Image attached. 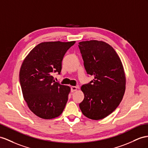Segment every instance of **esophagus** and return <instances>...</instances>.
<instances>
[{
	"instance_id": "1",
	"label": "esophagus",
	"mask_w": 148,
	"mask_h": 148,
	"mask_svg": "<svg viewBox=\"0 0 148 148\" xmlns=\"http://www.w3.org/2000/svg\"><path fill=\"white\" fill-rule=\"evenodd\" d=\"M77 88H78L77 86H72L71 88V92H74V91H75V90H76L77 89Z\"/></svg>"
}]
</instances>
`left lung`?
Segmentation results:
<instances>
[{"label":"left lung","instance_id":"obj_1","mask_svg":"<svg viewBox=\"0 0 148 148\" xmlns=\"http://www.w3.org/2000/svg\"><path fill=\"white\" fill-rule=\"evenodd\" d=\"M87 73L94 79L82 85L84 99L79 104L83 114L99 120L112 113L122 101L126 77L122 62L110 45L103 41L79 42Z\"/></svg>","mask_w":148,"mask_h":148}]
</instances>
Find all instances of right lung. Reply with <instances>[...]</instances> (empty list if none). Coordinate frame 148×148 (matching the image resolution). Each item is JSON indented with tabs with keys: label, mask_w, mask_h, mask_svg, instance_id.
<instances>
[{
	"label": "right lung",
	"mask_w": 148,
	"mask_h": 148,
	"mask_svg": "<svg viewBox=\"0 0 148 148\" xmlns=\"http://www.w3.org/2000/svg\"><path fill=\"white\" fill-rule=\"evenodd\" d=\"M75 42H42L22 64L19 80L24 100L30 110L40 118H55L65 108L71 89L56 82L52 74H60L64 56Z\"/></svg>",
	"instance_id": "obj_1"
}]
</instances>
